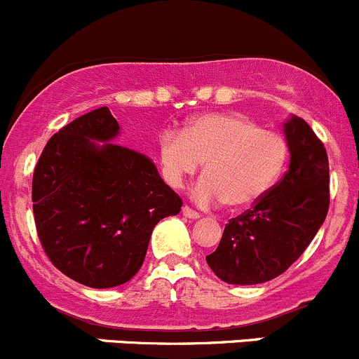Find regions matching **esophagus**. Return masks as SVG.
Instances as JSON below:
<instances>
[{"instance_id":"obj_1","label":"esophagus","mask_w":359,"mask_h":359,"mask_svg":"<svg viewBox=\"0 0 359 359\" xmlns=\"http://www.w3.org/2000/svg\"><path fill=\"white\" fill-rule=\"evenodd\" d=\"M182 213L187 217V219H200L201 217L200 212H196V210H193L191 206H187V205L182 208Z\"/></svg>"}]
</instances>
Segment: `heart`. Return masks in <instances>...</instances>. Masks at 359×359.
Wrapping results in <instances>:
<instances>
[{"label": "heart", "instance_id": "obj_1", "mask_svg": "<svg viewBox=\"0 0 359 359\" xmlns=\"http://www.w3.org/2000/svg\"><path fill=\"white\" fill-rule=\"evenodd\" d=\"M161 161L168 182L180 187L205 163V175L194 187L201 205L226 201L229 208H250L276 186L288 161V142L281 133L264 130L243 114H205L182 133L161 137Z\"/></svg>", "mask_w": 359, "mask_h": 359}]
</instances>
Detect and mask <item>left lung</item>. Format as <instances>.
I'll return each instance as SVG.
<instances>
[{"label": "left lung", "instance_id": "left-lung-1", "mask_svg": "<svg viewBox=\"0 0 359 359\" xmlns=\"http://www.w3.org/2000/svg\"><path fill=\"white\" fill-rule=\"evenodd\" d=\"M290 165L257 205L224 227L210 269L229 285H259L283 274L309 247L330 205L323 142L299 116L285 123Z\"/></svg>", "mask_w": 359, "mask_h": 359}]
</instances>
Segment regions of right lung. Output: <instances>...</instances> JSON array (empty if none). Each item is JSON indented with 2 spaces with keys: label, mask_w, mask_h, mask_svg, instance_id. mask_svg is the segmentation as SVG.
<instances>
[{
  "label": "right lung",
  "mask_w": 359,
  "mask_h": 359,
  "mask_svg": "<svg viewBox=\"0 0 359 359\" xmlns=\"http://www.w3.org/2000/svg\"><path fill=\"white\" fill-rule=\"evenodd\" d=\"M118 130L109 107L79 116L46 142L32 175V212L46 257L90 288L132 280L154 226L182 206L149 158L91 140L107 142Z\"/></svg>",
  "instance_id": "add662e5"
}]
</instances>
